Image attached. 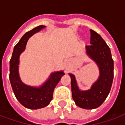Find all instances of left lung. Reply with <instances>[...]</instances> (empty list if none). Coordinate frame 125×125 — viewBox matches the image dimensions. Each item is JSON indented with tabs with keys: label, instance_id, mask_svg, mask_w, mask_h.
Instances as JSON below:
<instances>
[{
	"label": "left lung",
	"instance_id": "left-lung-1",
	"mask_svg": "<svg viewBox=\"0 0 125 125\" xmlns=\"http://www.w3.org/2000/svg\"><path fill=\"white\" fill-rule=\"evenodd\" d=\"M90 32L91 44L87 45V53L99 66V79L91 89L81 91L74 76L70 74L72 98L78 107L85 109H94L102 105L110 91L114 78V61L110 48L99 34L93 30H90Z\"/></svg>",
	"mask_w": 125,
	"mask_h": 125
}]
</instances>
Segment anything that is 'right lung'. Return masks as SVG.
<instances>
[{"label":"right lung","instance_id":"right-lung-1","mask_svg":"<svg viewBox=\"0 0 125 125\" xmlns=\"http://www.w3.org/2000/svg\"><path fill=\"white\" fill-rule=\"evenodd\" d=\"M44 26H39L26 32L15 47L10 60L9 79L14 94L17 100L27 108L39 109L49 104L53 99L54 89L64 73L57 72L51 75L49 79L40 88L27 86L20 81L18 73L19 57L24 51L28 38L36 32L40 31Z\"/></svg>","mask_w":125,"mask_h":125}]
</instances>
